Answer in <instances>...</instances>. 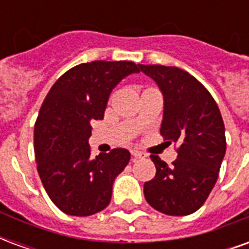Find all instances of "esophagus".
Here are the masks:
<instances>
[{
    "label": "esophagus",
    "mask_w": 249,
    "mask_h": 249,
    "mask_svg": "<svg viewBox=\"0 0 249 249\" xmlns=\"http://www.w3.org/2000/svg\"><path fill=\"white\" fill-rule=\"evenodd\" d=\"M132 156H133V160H140V159H145L146 155L145 153H142V152L133 151L132 152Z\"/></svg>",
    "instance_id": "esophagus-1"
}]
</instances>
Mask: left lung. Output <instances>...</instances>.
Instances as JSON below:
<instances>
[{
  "label": "left lung",
  "mask_w": 249,
  "mask_h": 249,
  "mask_svg": "<svg viewBox=\"0 0 249 249\" xmlns=\"http://www.w3.org/2000/svg\"><path fill=\"white\" fill-rule=\"evenodd\" d=\"M139 66L164 96L160 133L169 144H178L172 167L151 156L156 176L144 184V196L161 213L191 214L205 203L219 178L227 146L223 117L207 88L188 71L176 66Z\"/></svg>",
  "instance_id": "obj_1"
}]
</instances>
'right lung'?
<instances>
[{
  "mask_svg": "<svg viewBox=\"0 0 249 249\" xmlns=\"http://www.w3.org/2000/svg\"><path fill=\"white\" fill-rule=\"evenodd\" d=\"M130 61H92L65 71L51 88L35 124L37 171L57 208L90 216L108 207L117 175L130 153L123 148L93 159L92 120H103L109 94L124 77L139 73Z\"/></svg>",
  "mask_w": 249,
  "mask_h": 249,
  "instance_id": "add662e5",
  "label": "right lung"
}]
</instances>
